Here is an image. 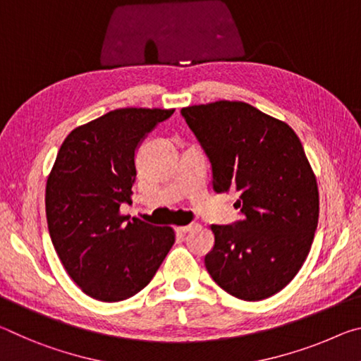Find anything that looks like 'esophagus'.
<instances>
[{
    "label": "esophagus",
    "mask_w": 361,
    "mask_h": 361,
    "mask_svg": "<svg viewBox=\"0 0 361 361\" xmlns=\"http://www.w3.org/2000/svg\"><path fill=\"white\" fill-rule=\"evenodd\" d=\"M198 226L197 224H188V226H182V227H177L176 230H177V233H187V232H190V230H193V228H197Z\"/></svg>",
    "instance_id": "34e87169"
}]
</instances>
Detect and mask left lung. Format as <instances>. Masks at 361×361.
I'll return each mask as SVG.
<instances>
[{"label":"left lung","instance_id":"8db88e82","mask_svg":"<svg viewBox=\"0 0 361 361\" xmlns=\"http://www.w3.org/2000/svg\"><path fill=\"white\" fill-rule=\"evenodd\" d=\"M211 163L216 193L236 192L243 219L211 226L204 256L224 291L262 300L281 291L309 256L318 187L296 133L246 102L219 100L180 110Z\"/></svg>","mask_w":361,"mask_h":361}]
</instances>
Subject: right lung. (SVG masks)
Instances as JSON below:
<instances>
[{
	"label": "right lung",
	"instance_id": "add662e5",
	"mask_svg": "<svg viewBox=\"0 0 361 361\" xmlns=\"http://www.w3.org/2000/svg\"><path fill=\"white\" fill-rule=\"evenodd\" d=\"M161 109H118L73 129L46 184L47 228L65 270L81 291L102 302L137 294L174 245V230L120 214L131 203L135 150Z\"/></svg>",
	"mask_w": 361,
	"mask_h": 361
}]
</instances>
